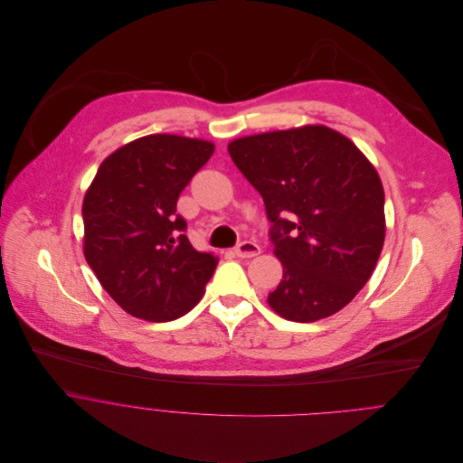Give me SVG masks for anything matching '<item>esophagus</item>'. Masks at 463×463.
Masks as SVG:
<instances>
[{
  "mask_svg": "<svg viewBox=\"0 0 463 463\" xmlns=\"http://www.w3.org/2000/svg\"><path fill=\"white\" fill-rule=\"evenodd\" d=\"M260 246L257 242L251 241H242L233 248V255H237L239 259H253L257 255H260Z\"/></svg>",
  "mask_w": 463,
  "mask_h": 463,
  "instance_id": "obj_1",
  "label": "esophagus"
}]
</instances>
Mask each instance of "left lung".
<instances>
[{"instance_id": "obj_1", "label": "left lung", "mask_w": 463, "mask_h": 463, "mask_svg": "<svg viewBox=\"0 0 463 463\" xmlns=\"http://www.w3.org/2000/svg\"><path fill=\"white\" fill-rule=\"evenodd\" d=\"M230 156L264 199L283 279L270 308L296 323L342 310L367 283L385 241V194L376 169L326 127L237 138Z\"/></svg>"}]
</instances>
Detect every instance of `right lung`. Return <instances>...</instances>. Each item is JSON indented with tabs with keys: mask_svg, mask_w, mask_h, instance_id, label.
<instances>
[{
	"mask_svg": "<svg viewBox=\"0 0 463 463\" xmlns=\"http://www.w3.org/2000/svg\"><path fill=\"white\" fill-rule=\"evenodd\" d=\"M213 144L147 135L99 165L83 199V253L110 298L133 317L167 323L198 305L217 259L189 242L176 201Z\"/></svg>",
	"mask_w": 463,
	"mask_h": 463,
	"instance_id": "add662e5",
	"label": "right lung"
}]
</instances>
